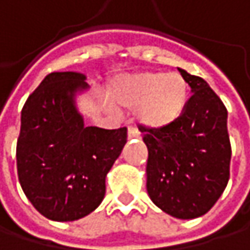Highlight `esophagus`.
<instances>
[{
	"label": "esophagus",
	"mask_w": 250,
	"mask_h": 250,
	"mask_svg": "<svg viewBox=\"0 0 250 250\" xmlns=\"http://www.w3.org/2000/svg\"><path fill=\"white\" fill-rule=\"evenodd\" d=\"M127 137L128 139H140V133L134 127H128L127 130Z\"/></svg>",
	"instance_id": "1"
}]
</instances>
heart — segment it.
I'll list each match as a JSON object with an SVG mask.
<instances>
[{
    "instance_id": "1",
    "label": "heart",
    "mask_w": 250,
    "mask_h": 250,
    "mask_svg": "<svg viewBox=\"0 0 250 250\" xmlns=\"http://www.w3.org/2000/svg\"><path fill=\"white\" fill-rule=\"evenodd\" d=\"M113 105L136 110L139 123L159 130L174 125L189 100V85L179 74L140 72L117 78L110 86Z\"/></svg>"
}]
</instances>
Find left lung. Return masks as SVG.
<instances>
[{"instance_id": "left-lung-1", "label": "left lung", "mask_w": 250, "mask_h": 250, "mask_svg": "<svg viewBox=\"0 0 250 250\" xmlns=\"http://www.w3.org/2000/svg\"><path fill=\"white\" fill-rule=\"evenodd\" d=\"M178 71L192 95L174 125L143 128L149 150L146 188L162 211L188 220L204 216L223 194L230 176L231 147L222 100L203 78Z\"/></svg>"}]
</instances>
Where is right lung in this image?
I'll use <instances>...</instances> for the list:
<instances>
[{
  "label": "right lung",
  "mask_w": 250,
  "mask_h": 250,
  "mask_svg": "<svg viewBox=\"0 0 250 250\" xmlns=\"http://www.w3.org/2000/svg\"><path fill=\"white\" fill-rule=\"evenodd\" d=\"M79 72H52L27 98L17 140L19 181L46 219L74 222L105 195V176L120 156L127 128L83 125L76 95L88 89Z\"/></svg>",
  "instance_id": "obj_1"
}]
</instances>
